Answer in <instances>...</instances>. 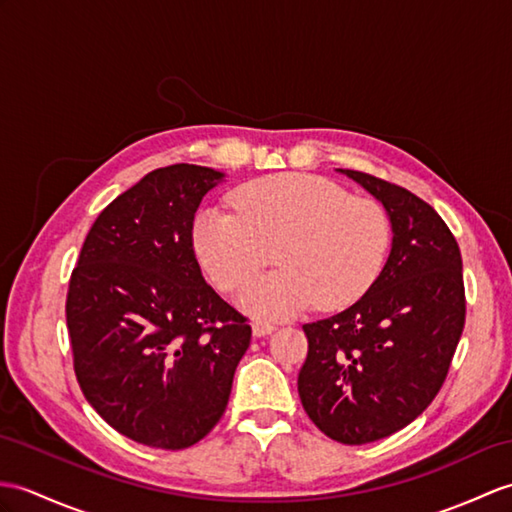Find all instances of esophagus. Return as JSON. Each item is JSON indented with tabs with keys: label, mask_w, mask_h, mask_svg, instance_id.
<instances>
[{
	"label": "esophagus",
	"mask_w": 512,
	"mask_h": 512,
	"mask_svg": "<svg viewBox=\"0 0 512 512\" xmlns=\"http://www.w3.org/2000/svg\"><path fill=\"white\" fill-rule=\"evenodd\" d=\"M275 329H277V325L266 323V320H255V323H253V336H257V338L268 336V334H272V331H275Z\"/></svg>",
	"instance_id": "esophagus-1"
}]
</instances>
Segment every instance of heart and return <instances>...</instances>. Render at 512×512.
Instances as JSON below:
<instances>
[{"mask_svg": "<svg viewBox=\"0 0 512 512\" xmlns=\"http://www.w3.org/2000/svg\"><path fill=\"white\" fill-rule=\"evenodd\" d=\"M233 208L211 205L192 224L194 253L222 292L246 285L240 303L259 318H285L316 303L351 305L371 288L390 244V218L377 200L314 174H277L240 187Z\"/></svg>", "mask_w": 512, "mask_h": 512, "instance_id": "1", "label": "heart"}]
</instances>
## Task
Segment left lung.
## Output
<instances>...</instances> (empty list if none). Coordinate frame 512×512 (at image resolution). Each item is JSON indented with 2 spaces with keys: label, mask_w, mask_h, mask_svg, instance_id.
<instances>
[{
  "label": "left lung",
  "mask_w": 512,
  "mask_h": 512,
  "mask_svg": "<svg viewBox=\"0 0 512 512\" xmlns=\"http://www.w3.org/2000/svg\"><path fill=\"white\" fill-rule=\"evenodd\" d=\"M368 189L392 224L384 270L358 303L303 325L299 397L320 432L364 445L403 430L441 390L465 329L456 237L406 187L340 170Z\"/></svg>",
  "instance_id": "1"
}]
</instances>
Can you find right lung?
I'll use <instances>...</instances> for the list:
<instances>
[{
  "label": "right lung",
  "mask_w": 512,
  "mask_h": 512,
  "mask_svg": "<svg viewBox=\"0 0 512 512\" xmlns=\"http://www.w3.org/2000/svg\"><path fill=\"white\" fill-rule=\"evenodd\" d=\"M222 172L176 163L100 211L65 316L82 395L113 430L157 449L205 438L251 344L248 318L202 279L192 224Z\"/></svg>",
  "instance_id": "add662e5"
}]
</instances>
